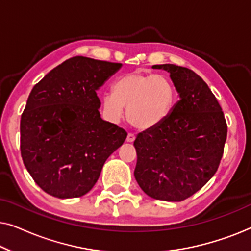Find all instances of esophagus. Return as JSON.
Returning <instances> with one entry per match:
<instances>
[{
    "label": "esophagus",
    "instance_id": "esophagus-1",
    "mask_svg": "<svg viewBox=\"0 0 251 251\" xmlns=\"http://www.w3.org/2000/svg\"><path fill=\"white\" fill-rule=\"evenodd\" d=\"M135 139H136V136L133 135V133H131V132L128 133V136H126V142H128V143H132Z\"/></svg>",
    "mask_w": 251,
    "mask_h": 251
}]
</instances>
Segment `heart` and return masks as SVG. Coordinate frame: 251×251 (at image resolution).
<instances>
[{
  "label": "heart",
  "instance_id": "1",
  "mask_svg": "<svg viewBox=\"0 0 251 251\" xmlns=\"http://www.w3.org/2000/svg\"><path fill=\"white\" fill-rule=\"evenodd\" d=\"M175 99L176 90L169 78L135 71L115 82L113 94L102 97V106L113 120L121 119L123 107H126L130 125L147 131L166 121L173 111Z\"/></svg>",
  "mask_w": 251,
  "mask_h": 251
}]
</instances>
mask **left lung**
I'll use <instances>...</instances> for the list:
<instances>
[{"label": "left lung", "instance_id": "1", "mask_svg": "<svg viewBox=\"0 0 251 251\" xmlns=\"http://www.w3.org/2000/svg\"><path fill=\"white\" fill-rule=\"evenodd\" d=\"M164 70L179 100L157 128L138 133L135 178L156 200L178 202L201 190L217 171L224 153L227 125L207 83L186 67L154 65Z\"/></svg>", "mask_w": 251, "mask_h": 251}]
</instances>
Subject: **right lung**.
I'll return each instance as SVG.
<instances>
[{
    "label": "right lung",
    "mask_w": 251,
    "mask_h": 251,
    "mask_svg": "<svg viewBox=\"0 0 251 251\" xmlns=\"http://www.w3.org/2000/svg\"><path fill=\"white\" fill-rule=\"evenodd\" d=\"M122 64L76 56L34 85L20 120V152L34 181L52 197L94 187L126 131L100 118L97 90Z\"/></svg>",
    "instance_id": "obj_1"
}]
</instances>
